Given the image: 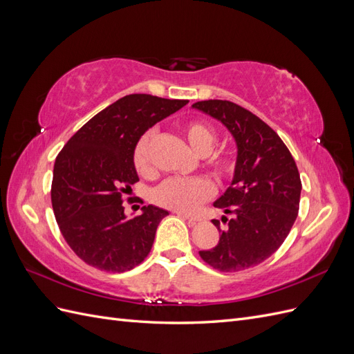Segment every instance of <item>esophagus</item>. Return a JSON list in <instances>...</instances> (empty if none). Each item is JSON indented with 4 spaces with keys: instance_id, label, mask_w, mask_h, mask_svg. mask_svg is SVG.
Here are the masks:
<instances>
[{
    "instance_id": "obj_1",
    "label": "esophagus",
    "mask_w": 354,
    "mask_h": 354,
    "mask_svg": "<svg viewBox=\"0 0 354 354\" xmlns=\"http://www.w3.org/2000/svg\"><path fill=\"white\" fill-rule=\"evenodd\" d=\"M176 214H177L178 217H183V218L189 220L190 223H198V221H201L199 217H196V216H189V214H185V212H181V211H177Z\"/></svg>"
}]
</instances>
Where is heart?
<instances>
[{
  "label": "heart",
  "instance_id": "heart-1",
  "mask_svg": "<svg viewBox=\"0 0 354 354\" xmlns=\"http://www.w3.org/2000/svg\"><path fill=\"white\" fill-rule=\"evenodd\" d=\"M185 137L194 152L207 156L208 165L218 177H229L234 171V160L227 152H212L217 140L214 128L202 121H190L183 128ZM153 131H146L134 146L133 164L142 176L152 173L151 147L153 142ZM214 194V187L207 178L174 177L164 181L155 190V201L159 205L181 211L194 212L201 207L202 202L209 199Z\"/></svg>",
  "mask_w": 354,
  "mask_h": 354
}]
</instances>
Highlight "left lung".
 <instances>
[{
    "label": "left lung",
    "instance_id": "1",
    "mask_svg": "<svg viewBox=\"0 0 354 354\" xmlns=\"http://www.w3.org/2000/svg\"><path fill=\"white\" fill-rule=\"evenodd\" d=\"M227 128L238 147L234 174L214 207L232 214L227 227L212 220L218 243L199 251L220 272H239L263 263L277 251L298 216L301 180L295 160L272 128L242 106L227 100L192 104ZM221 221H227L223 216Z\"/></svg>",
    "mask_w": 354,
    "mask_h": 354
}]
</instances>
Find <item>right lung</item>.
Here are the masks:
<instances>
[{"instance_id": "obj_1", "label": "right lung", "mask_w": 354, "mask_h": 354, "mask_svg": "<svg viewBox=\"0 0 354 354\" xmlns=\"http://www.w3.org/2000/svg\"><path fill=\"white\" fill-rule=\"evenodd\" d=\"M189 100L130 94L99 112L75 133L56 158L51 203L63 238L82 261L122 273L151 252L168 211L155 205L128 220L124 198L138 181L134 146L149 128Z\"/></svg>"}]
</instances>
